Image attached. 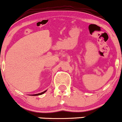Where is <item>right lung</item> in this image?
I'll return each mask as SVG.
<instances>
[{
    "label": "right lung",
    "mask_w": 122,
    "mask_h": 122,
    "mask_svg": "<svg viewBox=\"0 0 122 122\" xmlns=\"http://www.w3.org/2000/svg\"><path fill=\"white\" fill-rule=\"evenodd\" d=\"M46 92V90H45V91L43 92H42V93H38V94H35V95H32V96H38V95H42V94L45 93Z\"/></svg>",
    "instance_id": "obj_1"
}]
</instances>
